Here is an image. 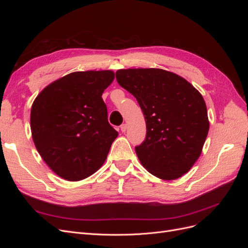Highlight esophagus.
Wrapping results in <instances>:
<instances>
[{"label":"esophagus","instance_id":"obj_1","mask_svg":"<svg viewBox=\"0 0 248 248\" xmlns=\"http://www.w3.org/2000/svg\"><path fill=\"white\" fill-rule=\"evenodd\" d=\"M120 128H121V131H122V132H125L126 129H127V125H126V124H122L121 127H120Z\"/></svg>","mask_w":248,"mask_h":248}]
</instances>
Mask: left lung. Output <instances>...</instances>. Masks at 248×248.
Listing matches in <instances>:
<instances>
[{
	"instance_id": "obj_1",
	"label": "left lung",
	"mask_w": 248,
	"mask_h": 248,
	"mask_svg": "<svg viewBox=\"0 0 248 248\" xmlns=\"http://www.w3.org/2000/svg\"><path fill=\"white\" fill-rule=\"evenodd\" d=\"M116 78L144 112L147 136L136 147L141 166L162 180L182 177L199 159L208 136L202 94L182 77L159 68L119 69Z\"/></svg>"
}]
</instances>
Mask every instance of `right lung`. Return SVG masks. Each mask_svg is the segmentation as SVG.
I'll list each match as a JSON object with an SVG mask.
<instances>
[{"mask_svg": "<svg viewBox=\"0 0 248 248\" xmlns=\"http://www.w3.org/2000/svg\"><path fill=\"white\" fill-rule=\"evenodd\" d=\"M114 78L111 70L71 72L50 82L32 104L37 151L67 181H80L98 170L118 137L101 97Z\"/></svg>", "mask_w": 248, "mask_h": 248, "instance_id": "add662e5", "label": "right lung"}]
</instances>
